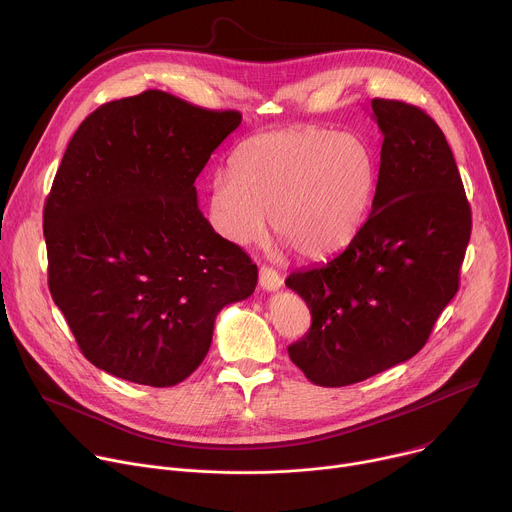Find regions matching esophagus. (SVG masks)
<instances>
[{
	"instance_id": "1",
	"label": "esophagus",
	"mask_w": 512,
	"mask_h": 512,
	"mask_svg": "<svg viewBox=\"0 0 512 512\" xmlns=\"http://www.w3.org/2000/svg\"><path fill=\"white\" fill-rule=\"evenodd\" d=\"M260 286L268 292L278 290L282 286V276L270 266H260Z\"/></svg>"
}]
</instances>
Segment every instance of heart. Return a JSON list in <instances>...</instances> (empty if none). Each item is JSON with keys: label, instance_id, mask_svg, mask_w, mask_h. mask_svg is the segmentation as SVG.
<instances>
[{"label": "heart", "instance_id": "heart-1", "mask_svg": "<svg viewBox=\"0 0 512 512\" xmlns=\"http://www.w3.org/2000/svg\"><path fill=\"white\" fill-rule=\"evenodd\" d=\"M377 185V161L357 135L288 129L244 141L230 175L212 185V212L238 244L260 240L268 228L306 260L345 250L361 232Z\"/></svg>", "mask_w": 512, "mask_h": 512}]
</instances>
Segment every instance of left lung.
Here are the masks:
<instances>
[{
  "instance_id": "left-lung-1",
  "label": "left lung",
  "mask_w": 512,
  "mask_h": 512,
  "mask_svg": "<svg viewBox=\"0 0 512 512\" xmlns=\"http://www.w3.org/2000/svg\"><path fill=\"white\" fill-rule=\"evenodd\" d=\"M383 135L371 214L345 252L286 278L311 329L288 347L306 379L343 387L412 359L458 292L472 230L452 149L422 109L371 100Z\"/></svg>"
}]
</instances>
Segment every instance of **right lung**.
I'll list each match as a JSON object with an SVG mask.
<instances>
[{
	"label": "right lung",
	"instance_id": "1",
	"mask_svg": "<svg viewBox=\"0 0 512 512\" xmlns=\"http://www.w3.org/2000/svg\"><path fill=\"white\" fill-rule=\"evenodd\" d=\"M240 123L145 90L70 139L44 206L48 286L98 369L177 385L208 355L218 313L254 292L256 264L214 232L193 185Z\"/></svg>",
	"mask_w": 512,
	"mask_h": 512
}]
</instances>
